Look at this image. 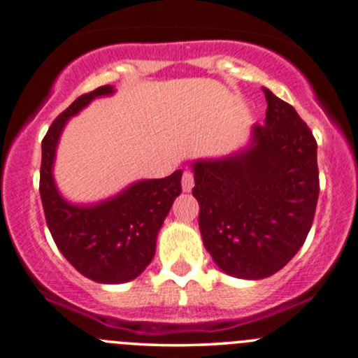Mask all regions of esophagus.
<instances>
[{"label": "esophagus", "instance_id": "34e87169", "mask_svg": "<svg viewBox=\"0 0 358 358\" xmlns=\"http://www.w3.org/2000/svg\"><path fill=\"white\" fill-rule=\"evenodd\" d=\"M182 188H183V192H190L192 188H194V175H192L190 171H183Z\"/></svg>", "mask_w": 358, "mask_h": 358}]
</instances>
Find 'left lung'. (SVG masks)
Instances as JSON below:
<instances>
[{
  "mask_svg": "<svg viewBox=\"0 0 358 358\" xmlns=\"http://www.w3.org/2000/svg\"><path fill=\"white\" fill-rule=\"evenodd\" d=\"M265 124L250 146L192 163L199 227L215 265L260 280L284 268L304 245L320 195L317 144L292 105L263 88Z\"/></svg>",
  "mask_w": 358,
  "mask_h": 358,
  "instance_id": "1",
  "label": "left lung"
}]
</instances>
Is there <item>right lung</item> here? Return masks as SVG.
I'll return each mask as SVG.
<instances>
[{"label":"right lung","mask_w":358,"mask_h":358,"mask_svg":"<svg viewBox=\"0 0 358 358\" xmlns=\"http://www.w3.org/2000/svg\"><path fill=\"white\" fill-rule=\"evenodd\" d=\"M115 93L105 85L73 101L42 141L41 199L59 251L81 275L98 284L134 280L151 263L156 238L175 199L182 194V170L166 178L141 180L115 197L90 206L71 203L59 194L52 168L62 129L95 98Z\"/></svg>","instance_id":"add662e5"}]
</instances>
